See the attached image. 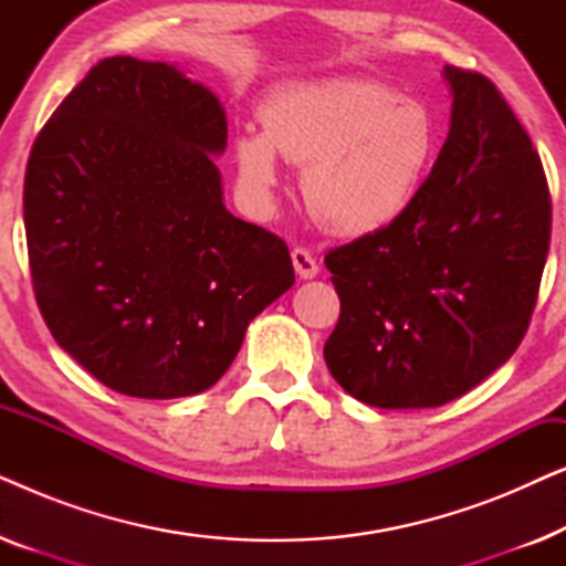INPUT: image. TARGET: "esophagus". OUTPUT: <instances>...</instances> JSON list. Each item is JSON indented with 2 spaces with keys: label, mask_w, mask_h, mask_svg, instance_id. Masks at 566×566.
Here are the masks:
<instances>
[{
  "label": "esophagus",
  "mask_w": 566,
  "mask_h": 566,
  "mask_svg": "<svg viewBox=\"0 0 566 566\" xmlns=\"http://www.w3.org/2000/svg\"><path fill=\"white\" fill-rule=\"evenodd\" d=\"M291 260H293V268H296V275L304 277V281L316 277V273H319V265H316L314 254L304 250V247H296V250L291 252Z\"/></svg>",
  "instance_id": "obj_1"
}]
</instances>
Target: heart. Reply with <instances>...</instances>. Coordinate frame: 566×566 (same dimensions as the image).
I'll list each match as a JSON object with an SVG mask.
<instances>
[{
    "label": "heart",
    "instance_id": "obj_1",
    "mask_svg": "<svg viewBox=\"0 0 566 566\" xmlns=\"http://www.w3.org/2000/svg\"><path fill=\"white\" fill-rule=\"evenodd\" d=\"M260 130L234 142L237 169L254 196L277 185V154L304 169V200L322 229L360 237L415 203L438 154V126L417 99L368 80L293 84L262 107Z\"/></svg>",
    "mask_w": 566,
    "mask_h": 566
}]
</instances>
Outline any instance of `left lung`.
Masks as SVG:
<instances>
[{
  "mask_svg": "<svg viewBox=\"0 0 566 566\" xmlns=\"http://www.w3.org/2000/svg\"><path fill=\"white\" fill-rule=\"evenodd\" d=\"M451 130L415 203L324 258L339 319L329 374L363 405L440 407L517 350L538 298L552 196L500 90L446 66Z\"/></svg>",
  "mask_w": 566,
  "mask_h": 566,
  "instance_id": "1",
  "label": "left lung"
}]
</instances>
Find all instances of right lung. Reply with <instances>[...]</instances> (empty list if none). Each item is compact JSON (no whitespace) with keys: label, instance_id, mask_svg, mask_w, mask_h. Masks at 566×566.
Instances as JSON below:
<instances>
[{"label":"right lung","instance_id":"add662e5","mask_svg":"<svg viewBox=\"0 0 566 566\" xmlns=\"http://www.w3.org/2000/svg\"><path fill=\"white\" fill-rule=\"evenodd\" d=\"M223 149L219 97L134 56L92 66L35 138L22 208L38 308L107 389L206 391L296 281L283 239L223 206Z\"/></svg>","mask_w":566,"mask_h":566}]
</instances>
